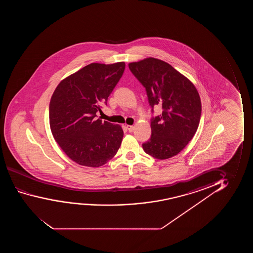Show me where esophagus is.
<instances>
[{"label": "esophagus", "mask_w": 253, "mask_h": 253, "mask_svg": "<svg viewBox=\"0 0 253 253\" xmlns=\"http://www.w3.org/2000/svg\"><path fill=\"white\" fill-rule=\"evenodd\" d=\"M127 129H128V132H132L134 130V126H132V125H127Z\"/></svg>", "instance_id": "obj_1"}]
</instances>
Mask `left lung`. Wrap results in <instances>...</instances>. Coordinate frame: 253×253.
<instances>
[{
	"mask_svg": "<svg viewBox=\"0 0 253 253\" xmlns=\"http://www.w3.org/2000/svg\"><path fill=\"white\" fill-rule=\"evenodd\" d=\"M145 87L149 105L162 106V114L150 122L151 137L142 149L156 159L176 156L194 137L200 124L201 102L194 84L173 66L155 58L128 64Z\"/></svg>",
	"mask_w": 253,
	"mask_h": 253,
	"instance_id": "8db88e82",
	"label": "left lung"
}]
</instances>
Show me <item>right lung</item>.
<instances>
[{
    "instance_id": "add662e5",
    "label": "right lung",
    "mask_w": 253,
    "mask_h": 253,
    "mask_svg": "<svg viewBox=\"0 0 253 253\" xmlns=\"http://www.w3.org/2000/svg\"><path fill=\"white\" fill-rule=\"evenodd\" d=\"M125 62L91 63L63 80L49 104L52 135L66 156L82 166H103L121 145V126L97 119L120 80Z\"/></svg>"
}]
</instances>
